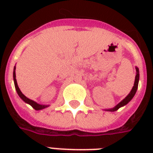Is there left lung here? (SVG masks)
Returning <instances> with one entry per match:
<instances>
[{
    "label": "left lung",
    "instance_id": "1",
    "mask_svg": "<svg viewBox=\"0 0 153 153\" xmlns=\"http://www.w3.org/2000/svg\"><path fill=\"white\" fill-rule=\"evenodd\" d=\"M139 79H140V74H139V69H138L137 67H136V76H135V81H134V85H133V88L131 90V91L129 92L128 95L126 96V98H124L123 100L120 102L116 106L112 108V109H105L106 111H110V112H114L117 110L119 108H121L122 106H125L126 105H127L128 102H130L133 98L135 95L136 92H137V90L138 88V83H139Z\"/></svg>",
    "mask_w": 153,
    "mask_h": 153
}]
</instances>
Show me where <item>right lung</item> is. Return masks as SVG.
Instances as JSON below:
<instances>
[{
    "instance_id": "right-lung-1",
    "label": "right lung",
    "mask_w": 153,
    "mask_h": 153,
    "mask_svg": "<svg viewBox=\"0 0 153 153\" xmlns=\"http://www.w3.org/2000/svg\"><path fill=\"white\" fill-rule=\"evenodd\" d=\"M13 81H14V85H15L16 91V92H17L19 97H20V98H21L24 102L27 103V104H29L33 108V109H35L36 110H40V109H45V108L49 106V105L39 104V103H37V102H36L35 101L31 100V99H29V98H27L26 96L23 94L22 92L20 91V88H19V86H18L17 82H16V66L14 67V69H13Z\"/></svg>"
}]
</instances>
